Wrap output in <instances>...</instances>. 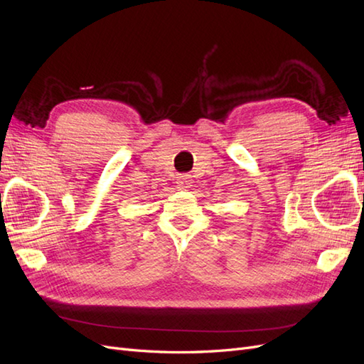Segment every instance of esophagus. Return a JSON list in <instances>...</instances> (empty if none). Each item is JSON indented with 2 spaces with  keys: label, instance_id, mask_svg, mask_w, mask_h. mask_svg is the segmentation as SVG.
I'll list each match as a JSON object with an SVG mask.
<instances>
[{
  "label": "esophagus",
  "instance_id": "34e87169",
  "mask_svg": "<svg viewBox=\"0 0 364 364\" xmlns=\"http://www.w3.org/2000/svg\"><path fill=\"white\" fill-rule=\"evenodd\" d=\"M191 183H193V181H191L190 174H181L178 178V185H179V188H182V190H188Z\"/></svg>",
  "mask_w": 364,
  "mask_h": 364
}]
</instances>
